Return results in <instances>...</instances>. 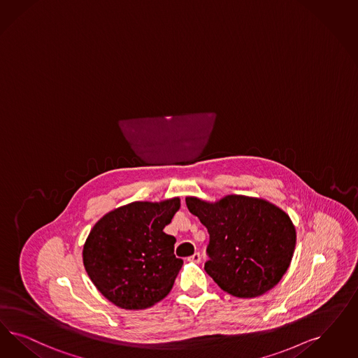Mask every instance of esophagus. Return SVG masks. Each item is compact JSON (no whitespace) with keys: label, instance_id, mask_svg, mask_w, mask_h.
Returning a JSON list of instances; mask_svg holds the SVG:
<instances>
[{"label":"esophagus","instance_id":"1","mask_svg":"<svg viewBox=\"0 0 358 358\" xmlns=\"http://www.w3.org/2000/svg\"><path fill=\"white\" fill-rule=\"evenodd\" d=\"M187 260H189V262H194V263H199V262L202 260V257H201L199 252H194Z\"/></svg>","mask_w":358,"mask_h":358}]
</instances>
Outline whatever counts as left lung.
<instances>
[{"instance_id": "1", "label": "left lung", "mask_w": 358, "mask_h": 358, "mask_svg": "<svg viewBox=\"0 0 358 358\" xmlns=\"http://www.w3.org/2000/svg\"><path fill=\"white\" fill-rule=\"evenodd\" d=\"M185 201L209 231L205 271L224 292L257 297L282 280L296 246L295 226L283 210L266 199L238 194L217 202Z\"/></svg>"}]
</instances>
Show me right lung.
Listing matches in <instances>:
<instances>
[{
	"instance_id": "add662e5",
	"label": "right lung",
	"mask_w": 358,
	"mask_h": 358,
	"mask_svg": "<svg viewBox=\"0 0 358 358\" xmlns=\"http://www.w3.org/2000/svg\"><path fill=\"white\" fill-rule=\"evenodd\" d=\"M180 198L136 201L101 217L83 246V264L99 292L129 310L150 308L172 289L184 262L165 234Z\"/></svg>"
}]
</instances>
